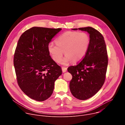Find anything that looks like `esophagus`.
<instances>
[{
	"label": "esophagus",
	"mask_w": 125,
	"mask_h": 125,
	"mask_svg": "<svg viewBox=\"0 0 125 125\" xmlns=\"http://www.w3.org/2000/svg\"><path fill=\"white\" fill-rule=\"evenodd\" d=\"M67 68L65 67H62V72H66L67 71Z\"/></svg>",
	"instance_id": "esophagus-1"
}]
</instances>
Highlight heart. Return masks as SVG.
Wrapping results in <instances>:
<instances>
[{"label": "heart", "instance_id": "obj_1", "mask_svg": "<svg viewBox=\"0 0 125 125\" xmlns=\"http://www.w3.org/2000/svg\"><path fill=\"white\" fill-rule=\"evenodd\" d=\"M56 43L52 42L48 45V50L52 59L60 62L64 54L62 63L67 64L71 60L77 62L85 55L90 42L89 35L85 32L68 31L58 37Z\"/></svg>", "mask_w": 125, "mask_h": 125}]
</instances>
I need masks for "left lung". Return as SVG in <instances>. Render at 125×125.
Returning <instances> with one entry per match:
<instances>
[{
	"label": "left lung",
	"instance_id": "8db88e82",
	"mask_svg": "<svg viewBox=\"0 0 125 125\" xmlns=\"http://www.w3.org/2000/svg\"><path fill=\"white\" fill-rule=\"evenodd\" d=\"M78 29L90 34V42L86 54L81 62L68 68V72L72 75L69 87L75 97L86 100L95 95L103 85L108 60L101 33L90 27Z\"/></svg>",
	"mask_w": 125,
	"mask_h": 125
}]
</instances>
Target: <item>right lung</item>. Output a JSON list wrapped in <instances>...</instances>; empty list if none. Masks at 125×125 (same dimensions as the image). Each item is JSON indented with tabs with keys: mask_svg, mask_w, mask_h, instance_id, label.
<instances>
[{
	"mask_svg": "<svg viewBox=\"0 0 125 125\" xmlns=\"http://www.w3.org/2000/svg\"><path fill=\"white\" fill-rule=\"evenodd\" d=\"M62 29L32 27L18 42L14 66L17 83L31 98L43 101L52 94L54 82L62 74L61 67L49 55L48 45Z\"/></svg>",
	"mask_w": 125,
	"mask_h": 125,
	"instance_id": "1",
	"label": "right lung"
}]
</instances>
